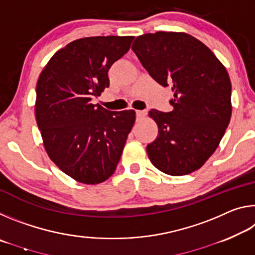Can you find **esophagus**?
I'll list each match as a JSON object with an SVG mask.
<instances>
[{"label":"esophagus","mask_w":255,"mask_h":255,"mask_svg":"<svg viewBox=\"0 0 255 255\" xmlns=\"http://www.w3.org/2000/svg\"><path fill=\"white\" fill-rule=\"evenodd\" d=\"M146 115H147V110H136L137 119H141V118H144Z\"/></svg>","instance_id":"obj_1"}]
</instances>
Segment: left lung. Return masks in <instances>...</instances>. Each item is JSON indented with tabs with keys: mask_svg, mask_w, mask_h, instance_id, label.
Segmentation results:
<instances>
[{
	"mask_svg": "<svg viewBox=\"0 0 255 255\" xmlns=\"http://www.w3.org/2000/svg\"><path fill=\"white\" fill-rule=\"evenodd\" d=\"M148 74L171 86L173 110L150 109L158 135L146 147L153 165L185 175L204 165L217 148L232 116L226 68L208 47L184 32L146 33L131 46Z\"/></svg>",
	"mask_w": 255,
	"mask_h": 255,
	"instance_id": "8db88e82",
	"label": "left lung"
}]
</instances>
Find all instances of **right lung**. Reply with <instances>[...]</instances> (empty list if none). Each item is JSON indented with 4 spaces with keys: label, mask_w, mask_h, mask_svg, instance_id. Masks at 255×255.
Returning <instances> with one entry per match:
<instances>
[{
    "label": "right lung",
    "mask_w": 255,
    "mask_h": 255,
    "mask_svg": "<svg viewBox=\"0 0 255 255\" xmlns=\"http://www.w3.org/2000/svg\"><path fill=\"white\" fill-rule=\"evenodd\" d=\"M133 37H88L70 42L37 82L36 120L47 154L64 173L85 184L114 174L135 110L110 111L91 100L110 84L108 72Z\"/></svg>",
    "instance_id": "1"
}]
</instances>
